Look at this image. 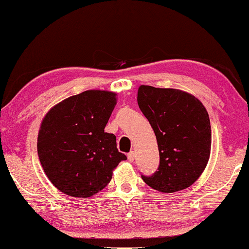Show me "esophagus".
Instances as JSON below:
<instances>
[{
  "mask_svg": "<svg viewBox=\"0 0 249 249\" xmlns=\"http://www.w3.org/2000/svg\"><path fill=\"white\" fill-rule=\"evenodd\" d=\"M127 159L129 162H133L135 160V153L133 151H130L127 155Z\"/></svg>",
  "mask_w": 249,
  "mask_h": 249,
  "instance_id": "1",
  "label": "esophagus"
}]
</instances>
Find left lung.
Instances as JSON below:
<instances>
[{
	"label": "left lung",
	"instance_id": "obj_1",
	"mask_svg": "<svg viewBox=\"0 0 249 249\" xmlns=\"http://www.w3.org/2000/svg\"><path fill=\"white\" fill-rule=\"evenodd\" d=\"M139 109L156 134L160 165L143 182L161 193H175L199 178L209 161L211 126L206 107L193 94L173 88H138Z\"/></svg>",
	"mask_w": 249,
	"mask_h": 249
}]
</instances>
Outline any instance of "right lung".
Masks as SVG:
<instances>
[{
    "mask_svg": "<svg viewBox=\"0 0 249 249\" xmlns=\"http://www.w3.org/2000/svg\"><path fill=\"white\" fill-rule=\"evenodd\" d=\"M116 93L87 90L54 106L38 134V156L44 173L66 195L87 198L102 191L121 161L115 135L105 132Z\"/></svg>",
    "mask_w": 249,
    "mask_h": 249,
    "instance_id": "obj_1",
    "label": "right lung"
}]
</instances>
